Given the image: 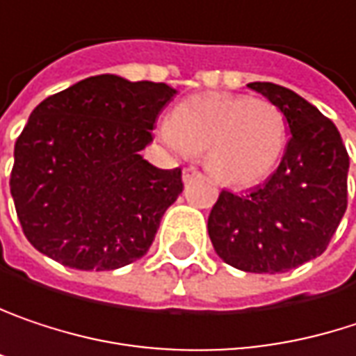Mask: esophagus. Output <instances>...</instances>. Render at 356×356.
<instances>
[{
    "mask_svg": "<svg viewBox=\"0 0 356 356\" xmlns=\"http://www.w3.org/2000/svg\"><path fill=\"white\" fill-rule=\"evenodd\" d=\"M199 174H200L199 170L191 165V168H184V172H182V178H184V182H191V180H193V178H197Z\"/></svg>",
    "mask_w": 356,
    "mask_h": 356,
    "instance_id": "34e87169",
    "label": "esophagus"
}]
</instances>
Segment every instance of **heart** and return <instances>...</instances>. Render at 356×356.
I'll return each instance as SVG.
<instances>
[{
    "label": "heart",
    "instance_id": "obj_1",
    "mask_svg": "<svg viewBox=\"0 0 356 356\" xmlns=\"http://www.w3.org/2000/svg\"><path fill=\"white\" fill-rule=\"evenodd\" d=\"M161 139L184 154H204L209 172L244 188L273 174L287 145V118L266 98L199 94L182 100L161 127Z\"/></svg>",
    "mask_w": 356,
    "mask_h": 356
}]
</instances>
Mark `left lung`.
I'll return each instance as SVG.
<instances>
[{"mask_svg": "<svg viewBox=\"0 0 356 356\" xmlns=\"http://www.w3.org/2000/svg\"><path fill=\"white\" fill-rule=\"evenodd\" d=\"M248 88L277 104L289 143L275 174L250 195L221 191L209 238L223 262L245 273H285L320 256L346 211L348 154L330 118L283 86Z\"/></svg>", "mask_w": 356, "mask_h": 356, "instance_id": "1", "label": "left lung"}]
</instances>
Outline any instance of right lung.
Returning a JSON list of instances; mask_svg holds the SVG:
<instances>
[{
    "mask_svg": "<svg viewBox=\"0 0 356 356\" xmlns=\"http://www.w3.org/2000/svg\"><path fill=\"white\" fill-rule=\"evenodd\" d=\"M176 90L94 75L42 100L14 147L10 191L24 236L77 270H114L141 258L182 170L139 156Z\"/></svg>",
    "mask_w": 356,
    "mask_h": 356,
    "instance_id": "obj_1",
    "label": "right lung"
}]
</instances>
